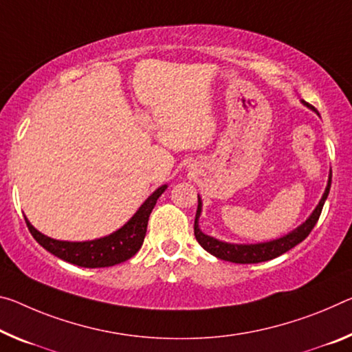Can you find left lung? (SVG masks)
Instances as JSON below:
<instances>
[{"mask_svg": "<svg viewBox=\"0 0 352 352\" xmlns=\"http://www.w3.org/2000/svg\"><path fill=\"white\" fill-rule=\"evenodd\" d=\"M302 103L307 106V108L314 109L305 102H302ZM331 182H332V172L329 174L327 186L324 189V194H322L321 200L318 202L315 210L311 211V214L307 217L302 224L298 226L294 230H292L289 233H287V235H283L280 238L271 239V241H265V243H254V244H238V243L221 241V239L206 235V233L200 230L199 219H200V214H202V199H200V196H197L199 205H197L196 219H194V235H196V239L199 241L200 246H202L206 252L214 255L216 258L232 261V263H241V265L260 263V261L272 260L278 255L288 252L289 249H293L296 244L304 241V239L309 236L311 228L315 227L318 219H320L321 210H322V206H324V202L329 196V189H331Z\"/></svg>", "mask_w": 352, "mask_h": 352, "instance_id": "1", "label": "left lung"}]
</instances>
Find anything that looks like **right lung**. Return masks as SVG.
Masks as SVG:
<instances>
[{
  "instance_id": "obj_1",
  "label": "right lung",
  "mask_w": 352,
  "mask_h": 352,
  "mask_svg": "<svg viewBox=\"0 0 352 352\" xmlns=\"http://www.w3.org/2000/svg\"><path fill=\"white\" fill-rule=\"evenodd\" d=\"M166 189L167 185H161L158 189H155L124 226L109 235L91 239V241H63V239L50 238L38 232L26 216L25 221L36 241L58 258L81 267L114 266L131 258L141 249L146 238L148 216L156 205V200Z\"/></svg>"
}]
</instances>
